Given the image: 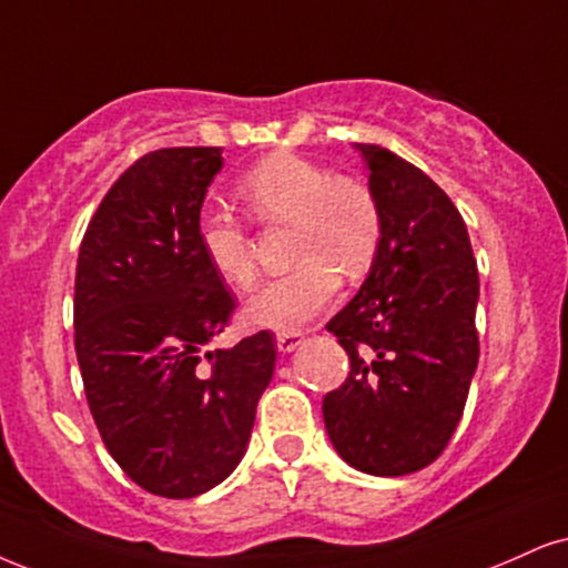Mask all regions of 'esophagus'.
I'll return each instance as SVG.
<instances>
[{"label": "esophagus", "instance_id": "esophagus-1", "mask_svg": "<svg viewBox=\"0 0 568 568\" xmlns=\"http://www.w3.org/2000/svg\"><path fill=\"white\" fill-rule=\"evenodd\" d=\"M300 342H303V332H282L276 337V347L278 353H292V349L300 347Z\"/></svg>", "mask_w": 568, "mask_h": 568}]
</instances>
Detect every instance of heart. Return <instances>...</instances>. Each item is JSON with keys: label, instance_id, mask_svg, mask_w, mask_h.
Instances as JSON below:
<instances>
[{"label": "heart", "instance_id": "obj_1", "mask_svg": "<svg viewBox=\"0 0 568 568\" xmlns=\"http://www.w3.org/2000/svg\"><path fill=\"white\" fill-rule=\"evenodd\" d=\"M236 197L265 226H292L295 271L271 278L242 307L250 326L295 332L326 307L339 271L361 278L382 247L384 221L376 194L358 179L332 176L311 160L278 152L244 173ZM202 255L234 290L255 282L247 234L231 215L205 213L197 223Z\"/></svg>", "mask_w": 568, "mask_h": 568}]
</instances>
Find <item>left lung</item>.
<instances>
[{
    "label": "left lung",
    "instance_id": "obj_1",
    "mask_svg": "<svg viewBox=\"0 0 568 568\" xmlns=\"http://www.w3.org/2000/svg\"><path fill=\"white\" fill-rule=\"evenodd\" d=\"M355 150L384 234L358 295L326 324L349 374L324 397V424L349 466L403 477L437 460L464 416L479 363V273L443 189L379 144Z\"/></svg>",
    "mask_w": 568,
    "mask_h": 568
}]
</instances>
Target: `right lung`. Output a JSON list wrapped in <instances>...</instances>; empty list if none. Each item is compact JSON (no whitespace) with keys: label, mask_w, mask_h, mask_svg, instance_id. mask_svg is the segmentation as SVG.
Segmentation results:
<instances>
[{"label":"right lung","mask_w":568,"mask_h":568,"mask_svg":"<svg viewBox=\"0 0 568 568\" xmlns=\"http://www.w3.org/2000/svg\"><path fill=\"white\" fill-rule=\"evenodd\" d=\"M221 152L139 158L104 194L75 265V355L91 416L115 464L173 500L234 471L276 366L271 332L207 347L234 313L197 242Z\"/></svg>","instance_id":"add662e5"}]
</instances>
